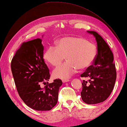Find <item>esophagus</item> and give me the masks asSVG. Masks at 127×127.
<instances>
[{
  "label": "esophagus",
  "instance_id": "34e87169",
  "mask_svg": "<svg viewBox=\"0 0 127 127\" xmlns=\"http://www.w3.org/2000/svg\"><path fill=\"white\" fill-rule=\"evenodd\" d=\"M68 81H70L69 79H63L62 80V82H63L64 83H67V82H68Z\"/></svg>",
  "mask_w": 127,
  "mask_h": 127
}]
</instances>
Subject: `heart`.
I'll use <instances>...</instances> for the list:
<instances>
[{
    "label": "heart",
    "mask_w": 127,
    "mask_h": 127,
    "mask_svg": "<svg viewBox=\"0 0 127 127\" xmlns=\"http://www.w3.org/2000/svg\"><path fill=\"white\" fill-rule=\"evenodd\" d=\"M56 46H49L43 58L51 65H60L66 56L67 62L53 70L55 78L66 79L76 72L92 65L97 56L95 44L85 39L76 37H65L56 42Z\"/></svg>",
    "instance_id": "heart-1"
}]
</instances>
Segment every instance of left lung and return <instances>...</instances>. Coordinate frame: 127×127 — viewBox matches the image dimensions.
Returning <instances> with one entry per match:
<instances>
[{"label":"left lung","mask_w":127,"mask_h":127,"mask_svg":"<svg viewBox=\"0 0 127 127\" xmlns=\"http://www.w3.org/2000/svg\"><path fill=\"white\" fill-rule=\"evenodd\" d=\"M87 32L95 38L97 53L93 65L81 75V77L89 79V81L83 80L81 96L85 103L96 104L105 101L109 96L114 88L117 73L113 54L108 44L96 32Z\"/></svg>","instance_id":"1"}]
</instances>
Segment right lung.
<instances>
[{
	"instance_id": "1",
	"label": "right lung",
	"mask_w": 127,
	"mask_h": 127,
	"mask_svg": "<svg viewBox=\"0 0 127 127\" xmlns=\"http://www.w3.org/2000/svg\"><path fill=\"white\" fill-rule=\"evenodd\" d=\"M43 57L42 39L37 38L23 43L11 62L20 97L29 107L39 111L50 110L56 105L59 88L62 84L61 80L56 79L44 88L40 86L50 77Z\"/></svg>"
}]
</instances>
